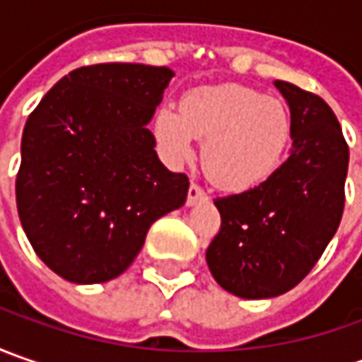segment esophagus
Instances as JSON below:
<instances>
[{
    "label": "esophagus",
    "mask_w": 362,
    "mask_h": 362,
    "mask_svg": "<svg viewBox=\"0 0 362 362\" xmlns=\"http://www.w3.org/2000/svg\"><path fill=\"white\" fill-rule=\"evenodd\" d=\"M207 197V193H205V189L199 185V183H195V181H191V185H189V193H187V205H195L197 202H202Z\"/></svg>",
    "instance_id": "1"
}]
</instances>
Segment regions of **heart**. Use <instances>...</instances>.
<instances>
[{
  "label": "heart",
  "instance_id": "heart-1",
  "mask_svg": "<svg viewBox=\"0 0 362 362\" xmlns=\"http://www.w3.org/2000/svg\"><path fill=\"white\" fill-rule=\"evenodd\" d=\"M155 136L175 163L191 159L193 139L203 145V171L230 191L268 181L284 163L292 120L282 103L240 84L202 86L155 117Z\"/></svg>",
  "mask_w": 362,
  "mask_h": 362
}]
</instances>
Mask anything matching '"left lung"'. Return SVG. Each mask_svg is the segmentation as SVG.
Segmentation results:
<instances>
[{
    "instance_id": "obj_1",
    "label": "left lung",
    "mask_w": 362,
    "mask_h": 362,
    "mask_svg": "<svg viewBox=\"0 0 362 362\" xmlns=\"http://www.w3.org/2000/svg\"><path fill=\"white\" fill-rule=\"evenodd\" d=\"M292 119L288 159L268 181L217 197L221 228L207 266L240 298H272L300 284L339 230L344 209L349 145L332 108L314 92L284 80Z\"/></svg>"
}]
</instances>
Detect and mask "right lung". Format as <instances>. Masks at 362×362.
<instances>
[{
	"instance_id": "right-lung-1",
	"label": "right lung",
	"mask_w": 362,
	"mask_h": 362,
	"mask_svg": "<svg viewBox=\"0 0 362 362\" xmlns=\"http://www.w3.org/2000/svg\"><path fill=\"white\" fill-rule=\"evenodd\" d=\"M173 70L92 64L46 92L25 120L16 203L21 228L49 270L74 284L120 276L146 231L187 199L146 129Z\"/></svg>"
}]
</instances>
